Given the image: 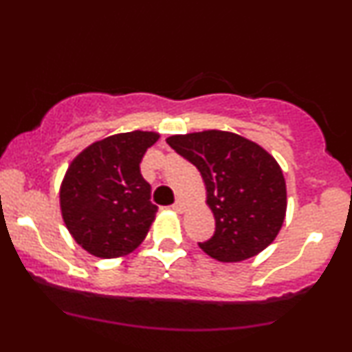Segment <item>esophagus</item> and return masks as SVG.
Segmentation results:
<instances>
[{
  "label": "esophagus",
  "mask_w": 352,
  "mask_h": 352,
  "mask_svg": "<svg viewBox=\"0 0 352 352\" xmlns=\"http://www.w3.org/2000/svg\"><path fill=\"white\" fill-rule=\"evenodd\" d=\"M172 208L175 210V212H184V210H185V204H184V201H182V200H177L175 204L172 205Z\"/></svg>",
  "instance_id": "1"
}]
</instances>
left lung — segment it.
Returning <instances> with one entry per match:
<instances>
[{"label": "left lung", "mask_w": 352, "mask_h": 352, "mask_svg": "<svg viewBox=\"0 0 352 352\" xmlns=\"http://www.w3.org/2000/svg\"><path fill=\"white\" fill-rule=\"evenodd\" d=\"M167 144L199 168L207 185L215 233L200 248L227 263L263 252L286 213V184L276 160L258 144L223 131L172 135Z\"/></svg>", "instance_id": "1"}]
</instances>
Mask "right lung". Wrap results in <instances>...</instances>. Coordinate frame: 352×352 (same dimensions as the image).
Masks as SVG:
<instances>
[{
	"label": "right lung",
	"mask_w": 352,
	"mask_h": 352,
	"mask_svg": "<svg viewBox=\"0 0 352 352\" xmlns=\"http://www.w3.org/2000/svg\"><path fill=\"white\" fill-rule=\"evenodd\" d=\"M155 132H125L89 145L72 160L60 185L64 223L86 252L127 254L144 241L155 218L151 185L140 173Z\"/></svg>",
	"instance_id": "1"
}]
</instances>
